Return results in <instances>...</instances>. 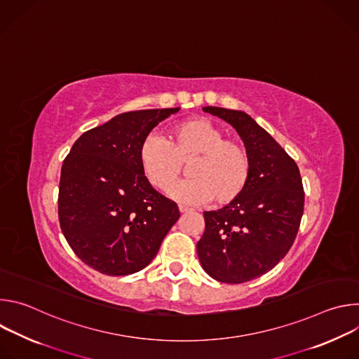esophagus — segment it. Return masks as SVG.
I'll return each instance as SVG.
<instances>
[{"label": "esophagus", "instance_id": "34e87169", "mask_svg": "<svg viewBox=\"0 0 359 359\" xmlns=\"http://www.w3.org/2000/svg\"><path fill=\"white\" fill-rule=\"evenodd\" d=\"M179 212L180 213H187V212H190V209L186 208V206H179Z\"/></svg>", "mask_w": 359, "mask_h": 359}]
</instances>
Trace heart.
<instances>
[{
	"label": "heart",
	"instance_id": "b5f03b06",
	"mask_svg": "<svg viewBox=\"0 0 359 359\" xmlns=\"http://www.w3.org/2000/svg\"><path fill=\"white\" fill-rule=\"evenodd\" d=\"M190 163L191 179L169 189V196L180 203L200 204L216 200L226 204L237 198L248 184L251 158L244 143L224 137V132L210 121L191 118L176 123L169 140L149 135L139 147V162L151 186L166 190Z\"/></svg>",
	"mask_w": 359,
	"mask_h": 359
}]
</instances>
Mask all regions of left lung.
Listing matches in <instances>:
<instances>
[{"label":"left lung","instance_id":"left-lung-1","mask_svg":"<svg viewBox=\"0 0 359 359\" xmlns=\"http://www.w3.org/2000/svg\"><path fill=\"white\" fill-rule=\"evenodd\" d=\"M230 123L251 158L244 191L219 210L204 212L197 241L201 267L220 283L241 284L276 267L291 248L304 213V187L292 158L250 115L204 107Z\"/></svg>","mask_w":359,"mask_h":359}]
</instances>
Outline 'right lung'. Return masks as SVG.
Instances as JSON below:
<instances>
[{
	"mask_svg": "<svg viewBox=\"0 0 359 359\" xmlns=\"http://www.w3.org/2000/svg\"><path fill=\"white\" fill-rule=\"evenodd\" d=\"M179 108L121 114L86 130L61 169L58 217L78 257L107 276L144 269L180 217L177 204L151 187L139 147Z\"/></svg>",
	"mask_w": 359,
	"mask_h": 359,
	"instance_id": "1",
	"label": "right lung"
}]
</instances>
